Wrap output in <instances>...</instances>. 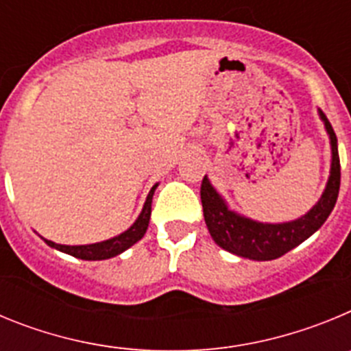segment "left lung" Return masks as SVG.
Masks as SVG:
<instances>
[{"mask_svg": "<svg viewBox=\"0 0 351 351\" xmlns=\"http://www.w3.org/2000/svg\"><path fill=\"white\" fill-rule=\"evenodd\" d=\"M318 116L330 141V173L318 202L300 218L283 223H263L247 218L230 209L219 191L210 184L209 178H204L200 188L204 218L210 237L219 247L243 258L258 262L274 260L304 243L327 221L339 195L341 165L336 133L322 110H318Z\"/></svg>", "mask_w": 351, "mask_h": 351, "instance_id": "left-lung-1", "label": "left lung"}]
</instances>
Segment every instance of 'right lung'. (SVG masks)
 I'll list each match as a JSON object with an SVG mask.
<instances>
[{"label": "right lung", "instance_id": "obj_1", "mask_svg": "<svg viewBox=\"0 0 351 351\" xmlns=\"http://www.w3.org/2000/svg\"><path fill=\"white\" fill-rule=\"evenodd\" d=\"M158 188V182L151 188L147 198H145L144 207H142L138 218L133 221V225L130 226L128 230L121 232L116 237H110L107 241H101V243L95 244H79V246H68V244H58L52 243L49 239L42 237L45 241V244L54 250L61 251V253H66V255L75 256L80 260H107L112 258V256L121 255L123 251H126L128 247H132L133 244L138 243L142 237H144L145 230L149 226V219H151V204H153V195L154 190Z\"/></svg>", "mask_w": 351, "mask_h": 351}]
</instances>
